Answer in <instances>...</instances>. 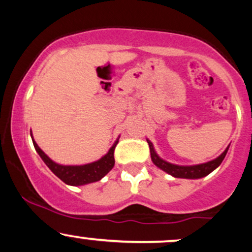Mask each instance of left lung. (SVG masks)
Wrapping results in <instances>:
<instances>
[{
	"label": "left lung",
	"instance_id": "obj_1",
	"mask_svg": "<svg viewBox=\"0 0 252 252\" xmlns=\"http://www.w3.org/2000/svg\"><path fill=\"white\" fill-rule=\"evenodd\" d=\"M148 146H150V151H151V158L152 161L155 166L159 167L160 169L164 170L166 173L173 175L174 178H181V179H201L203 176H207L208 174H210L214 169H216L220 164L222 163L223 159L225 158L226 152L229 150V146L225 148V151L220 155L219 158H216L215 160L209 161V162L206 163H201V164H195V166H179V164H173L167 162L161 159V158L155 153L153 144L148 140Z\"/></svg>",
	"mask_w": 252,
	"mask_h": 252
}]
</instances>
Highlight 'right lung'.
Segmentation results:
<instances>
[{
    "instance_id": "right-lung-1",
    "label": "right lung",
    "mask_w": 252,
    "mask_h": 252,
    "mask_svg": "<svg viewBox=\"0 0 252 252\" xmlns=\"http://www.w3.org/2000/svg\"><path fill=\"white\" fill-rule=\"evenodd\" d=\"M31 134V131H30ZM32 138V135H31ZM33 146H35V150L37 153L39 154V157L42 158V160L44 161L46 166L50 168L52 173L56 176H58L62 181L70 186H83L88 185V183H92L95 181H99L104 178L110 170L113 168L114 166V150H116V146L118 144V140L114 142V145L112 146L106 155L99 159L94 162L88 163V164H82V166H63V164H58L52 161L50 158L46 155L38 147V145L36 144V141L32 138Z\"/></svg>"
}]
</instances>
